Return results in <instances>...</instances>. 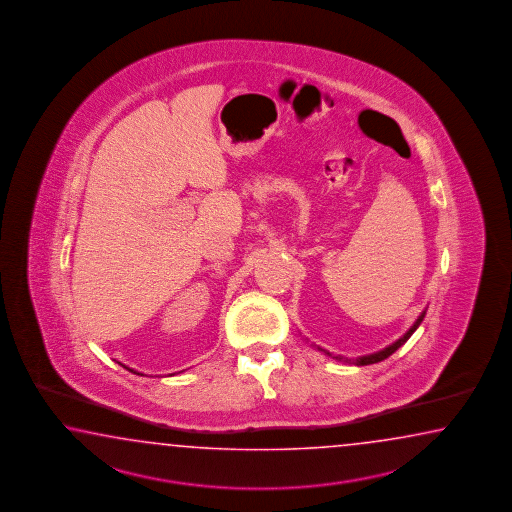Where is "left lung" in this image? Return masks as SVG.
<instances>
[{
    "label": "left lung",
    "mask_w": 512,
    "mask_h": 512,
    "mask_svg": "<svg viewBox=\"0 0 512 512\" xmlns=\"http://www.w3.org/2000/svg\"><path fill=\"white\" fill-rule=\"evenodd\" d=\"M426 309L419 315V318L415 320L414 326L410 327L406 333H404L403 337L399 338V340H395L393 344H390L388 348L381 349V351H377V353H371V355H364V357H359V359H348V357H342V355H331L329 351L326 349L318 348V351H324L326 355H329L331 359L340 360V362H348V364H357V366H368V364H375V362H381V360L388 359L392 353H395L397 349L403 346L404 342L408 340V338L414 335L415 329L421 326V322H423V318H425Z\"/></svg>",
    "instance_id": "1"
}]
</instances>
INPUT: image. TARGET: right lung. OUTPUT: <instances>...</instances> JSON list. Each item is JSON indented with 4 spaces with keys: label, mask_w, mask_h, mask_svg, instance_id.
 Here are the masks:
<instances>
[{
    "label": "right lung",
    "mask_w": 512,
    "mask_h": 512,
    "mask_svg": "<svg viewBox=\"0 0 512 512\" xmlns=\"http://www.w3.org/2000/svg\"><path fill=\"white\" fill-rule=\"evenodd\" d=\"M130 371H133V370H130ZM133 373H135V371H133ZM137 375H139V373H137Z\"/></svg>",
    "instance_id": "obj_1"
}]
</instances>
